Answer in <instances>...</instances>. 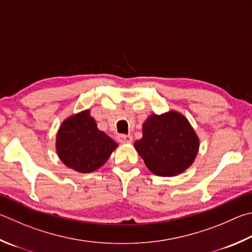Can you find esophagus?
Returning <instances> with one entry per match:
<instances>
[{
    "label": "esophagus",
    "mask_w": 252,
    "mask_h": 252,
    "mask_svg": "<svg viewBox=\"0 0 252 252\" xmlns=\"http://www.w3.org/2000/svg\"><path fill=\"white\" fill-rule=\"evenodd\" d=\"M132 135H126V134H119L117 136V140L118 142H120V143H131L132 142Z\"/></svg>",
    "instance_id": "obj_1"
}]
</instances>
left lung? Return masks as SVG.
Segmentation results:
<instances>
[{
    "mask_svg": "<svg viewBox=\"0 0 252 252\" xmlns=\"http://www.w3.org/2000/svg\"><path fill=\"white\" fill-rule=\"evenodd\" d=\"M134 148L155 175L175 176L194 163L199 139L189 120L177 111L151 114L142 126Z\"/></svg>",
    "mask_w": 252,
    "mask_h": 252,
    "instance_id": "1",
    "label": "left lung"
}]
</instances>
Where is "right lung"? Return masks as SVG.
<instances>
[{"mask_svg": "<svg viewBox=\"0 0 252 252\" xmlns=\"http://www.w3.org/2000/svg\"><path fill=\"white\" fill-rule=\"evenodd\" d=\"M117 146V142L98 129L89 109L67 118L56 135V151L61 161L79 173L98 170Z\"/></svg>", "mask_w": 252, "mask_h": 252, "instance_id": "right-lung-1", "label": "right lung"}]
</instances>
